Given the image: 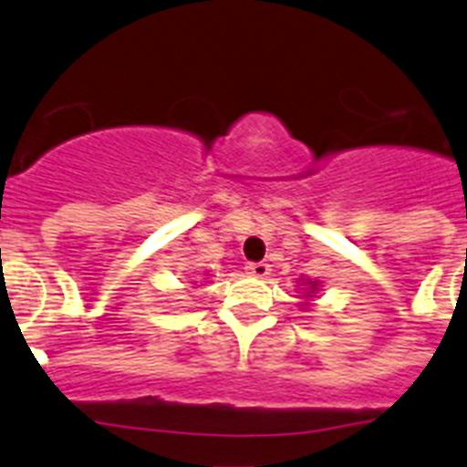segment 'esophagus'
<instances>
[{"mask_svg": "<svg viewBox=\"0 0 467 467\" xmlns=\"http://www.w3.org/2000/svg\"><path fill=\"white\" fill-rule=\"evenodd\" d=\"M246 273L251 275V277H258V279H265L267 275H270V265L267 263H249L246 265Z\"/></svg>", "mask_w": 467, "mask_h": 467, "instance_id": "obj_1", "label": "esophagus"}]
</instances>
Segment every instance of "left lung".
Listing matches in <instances>:
<instances>
[{
	"instance_id": "obj_1",
	"label": "left lung",
	"mask_w": 467,
	"mask_h": 467,
	"mask_svg": "<svg viewBox=\"0 0 467 467\" xmlns=\"http://www.w3.org/2000/svg\"><path fill=\"white\" fill-rule=\"evenodd\" d=\"M306 286H310V289H307V296L315 294V291H317V282H307Z\"/></svg>"
}]
</instances>
